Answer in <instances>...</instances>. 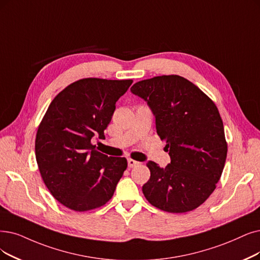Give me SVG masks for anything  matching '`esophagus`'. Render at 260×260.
<instances>
[{
    "instance_id": "obj_1",
    "label": "esophagus",
    "mask_w": 260,
    "mask_h": 260,
    "mask_svg": "<svg viewBox=\"0 0 260 260\" xmlns=\"http://www.w3.org/2000/svg\"><path fill=\"white\" fill-rule=\"evenodd\" d=\"M139 164H140V162H138V161H136V160L128 159V166H129V168H134V166H137V165H139Z\"/></svg>"
}]
</instances>
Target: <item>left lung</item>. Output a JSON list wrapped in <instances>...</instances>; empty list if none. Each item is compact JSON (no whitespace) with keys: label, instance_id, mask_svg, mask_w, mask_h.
Masks as SVG:
<instances>
[{"label":"left lung","instance_id":"8db88e82","mask_svg":"<svg viewBox=\"0 0 260 260\" xmlns=\"http://www.w3.org/2000/svg\"><path fill=\"white\" fill-rule=\"evenodd\" d=\"M131 91L151 109L171 157L164 169L152 161L146 164L150 178L142 188L144 196L166 212L196 209L216 188L226 161L219 110L204 91L177 75L137 82Z\"/></svg>","mask_w":260,"mask_h":260}]
</instances>
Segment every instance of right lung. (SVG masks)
<instances>
[{
	"label": "right lung",
	"instance_id": "add662e5",
	"mask_svg": "<svg viewBox=\"0 0 260 260\" xmlns=\"http://www.w3.org/2000/svg\"><path fill=\"white\" fill-rule=\"evenodd\" d=\"M132 80L81 79L52 100L35 140L38 169L54 199L84 212L106 205L126 171V158L108 157L91 138L105 139L116 101Z\"/></svg>",
	"mask_w": 260,
	"mask_h": 260
}]
</instances>
